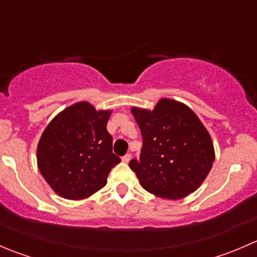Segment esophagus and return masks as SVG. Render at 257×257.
I'll return each mask as SVG.
<instances>
[{
	"label": "esophagus",
	"mask_w": 257,
	"mask_h": 257,
	"mask_svg": "<svg viewBox=\"0 0 257 257\" xmlns=\"http://www.w3.org/2000/svg\"><path fill=\"white\" fill-rule=\"evenodd\" d=\"M131 154H125L124 157H121V162L123 163H129V160H131Z\"/></svg>",
	"instance_id": "obj_1"
}]
</instances>
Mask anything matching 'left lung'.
I'll return each mask as SVG.
<instances>
[{"label":"left lung","mask_w":257,"mask_h":257,"mask_svg":"<svg viewBox=\"0 0 257 257\" xmlns=\"http://www.w3.org/2000/svg\"><path fill=\"white\" fill-rule=\"evenodd\" d=\"M141 129L139 160L129 167L147 191L160 198H185L201 185L215 159L210 134L189 107L160 99L153 110L132 108Z\"/></svg>","instance_id":"left-lung-1"}]
</instances>
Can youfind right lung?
I'll return each mask as SVG.
<instances>
[{
    "label": "right lung",
    "mask_w": 257,
    "mask_h": 257,
    "mask_svg": "<svg viewBox=\"0 0 257 257\" xmlns=\"http://www.w3.org/2000/svg\"><path fill=\"white\" fill-rule=\"evenodd\" d=\"M109 116L110 110H95L79 102L54 116L43 132L37 147L38 169L62 198L80 200L93 195L120 162L112 152Z\"/></svg>",
    "instance_id": "add662e5"
}]
</instances>
